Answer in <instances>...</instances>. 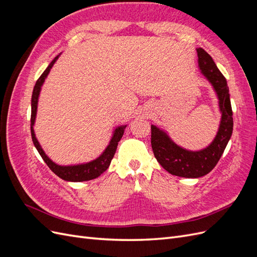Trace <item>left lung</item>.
<instances>
[{
  "instance_id": "8db88e82",
  "label": "left lung",
  "mask_w": 257,
  "mask_h": 257,
  "mask_svg": "<svg viewBox=\"0 0 257 257\" xmlns=\"http://www.w3.org/2000/svg\"><path fill=\"white\" fill-rule=\"evenodd\" d=\"M197 56L199 68L213 85L222 111L220 128L214 141L206 149L192 152L177 146L164 132L151 125V146L155 159L169 174L184 178H199L211 172L221 159L234 126L226 79L208 52L198 48Z\"/></svg>"
}]
</instances>
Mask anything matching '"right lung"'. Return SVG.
<instances>
[{"label":"right lung","mask_w":257,"mask_h":257,"mask_svg":"<svg viewBox=\"0 0 257 257\" xmlns=\"http://www.w3.org/2000/svg\"><path fill=\"white\" fill-rule=\"evenodd\" d=\"M59 56L54 58L51 63L48 65V67L45 69V72L41 75L40 78L37 79L33 93H32V102H31V135H32V141L34 146L36 147V149L38 153L41 154V157L45 161L46 164L48 165V167L52 170V172L56 174L58 177L66 181H74V182H80V181H88L92 180V179L97 178L100 174H103L105 170L109 167L110 162L113 158V155L116 150V146H118V143L120 142V139L123 136L124 133V128L125 126H119L114 131V134L111 138L110 144L106 148V150L104 153L100 155V157L94 161H92L90 163H87V164H82V165H76V166H59L57 164L49 160L47 155L45 154L43 151L42 147L38 144L37 139L35 137L34 131H33V124L35 121V116H36V110H37V100H38V95H40V91L41 87L45 80L46 77L49 74V71L51 69L52 65L54 64V62L57 61Z\"/></svg>","instance_id":"add662e5"}]
</instances>
